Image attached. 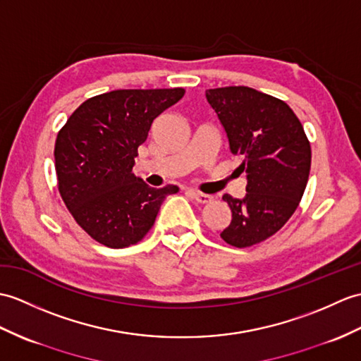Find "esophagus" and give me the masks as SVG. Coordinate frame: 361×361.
Wrapping results in <instances>:
<instances>
[{
    "mask_svg": "<svg viewBox=\"0 0 361 361\" xmlns=\"http://www.w3.org/2000/svg\"><path fill=\"white\" fill-rule=\"evenodd\" d=\"M194 200L200 204H207V203H211L214 198L211 195L203 194V192H194Z\"/></svg>",
    "mask_w": 361,
    "mask_h": 361,
    "instance_id": "34e87169",
    "label": "esophagus"
}]
</instances>
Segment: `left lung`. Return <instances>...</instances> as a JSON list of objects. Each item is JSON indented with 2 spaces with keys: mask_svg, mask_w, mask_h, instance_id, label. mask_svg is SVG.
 <instances>
[{
  "mask_svg": "<svg viewBox=\"0 0 361 361\" xmlns=\"http://www.w3.org/2000/svg\"><path fill=\"white\" fill-rule=\"evenodd\" d=\"M207 102L228 133L233 155L247 173L246 197L224 194L232 221L220 235L249 247L279 232L298 207L311 172V142L294 111L252 87L209 89Z\"/></svg>",
  "mask_w": 361,
  "mask_h": 361,
  "instance_id": "1",
  "label": "left lung"
}]
</instances>
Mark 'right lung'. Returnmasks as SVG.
Instances as JSON below:
<instances>
[{
  "label": "right lung",
  "instance_id": "right-lung-1",
  "mask_svg": "<svg viewBox=\"0 0 361 361\" xmlns=\"http://www.w3.org/2000/svg\"><path fill=\"white\" fill-rule=\"evenodd\" d=\"M184 89H120L86 99L55 141L58 190L86 233L112 249L146 237L164 198L178 186L150 188L132 173L154 120Z\"/></svg>",
  "mask_w": 361,
  "mask_h": 361
}]
</instances>
